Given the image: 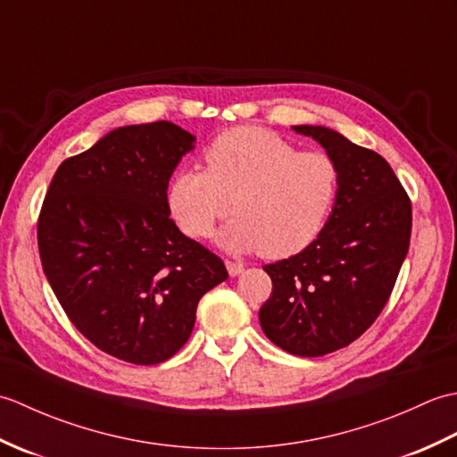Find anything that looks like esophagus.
<instances>
[{
	"instance_id": "34e87169",
	"label": "esophagus",
	"mask_w": 457,
	"mask_h": 457,
	"mask_svg": "<svg viewBox=\"0 0 457 457\" xmlns=\"http://www.w3.org/2000/svg\"><path fill=\"white\" fill-rule=\"evenodd\" d=\"M226 267H228V273L231 275V277H237L239 273H244V263H237V261H226Z\"/></svg>"
}]
</instances>
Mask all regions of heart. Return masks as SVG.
I'll return each instance as SVG.
<instances>
[{
	"label": "heart",
	"mask_w": 457,
	"mask_h": 457,
	"mask_svg": "<svg viewBox=\"0 0 457 457\" xmlns=\"http://www.w3.org/2000/svg\"><path fill=\"white\" fill-rule=\"evenodd\" d=\"M206 170L182 169L167 202L174 221L192 239L236 213L220 234L234 253L293 257L318 239L339 190V167L324 151H300L255 125L223 131L204 151Z\"/></svg>",
	"instance_id": "b5f03b06"
}]
</instances>
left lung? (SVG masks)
Here are the masks:
<instances>
[{
  "label": "left lung",
  "mask_w": 457,
  "mask_h": 457,
  "mask_svg": "<svg viewBox=\"0 0 457 457\" xmlns=\"http://www.w3.org/2000/svg\"><path fill=\"white\" fill-rule=\"evenodd\" d=\"M293 129L337 162L339 190L314 244L263 267L273 293L259 322L285 352L320 357L355 342L381 314L409 253L412 206L378 153L322 125Z\"/></svg>",
  "instance_id": "obj_1"
}]
</instances>
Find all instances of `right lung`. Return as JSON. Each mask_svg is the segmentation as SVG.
Wrapping results in <instances>:
<instances>
[{"label": "right lung", "instance_id": "obj_1", "mask_svg": "<svg viewBox=\"0 0 457 457\" xmlns=\"http://www.w3.org/2000/svg\"><path fill=\"white\" fill-rule=\"evenodd\" d=\"M196 137L170 121L128 125L62 161L37 221L38 255L76 329L135 365L187 344L223 261L180 234L167 188Z\"/></svg>", "mask_w": 457, "mask_h": 457}]
</instances>
